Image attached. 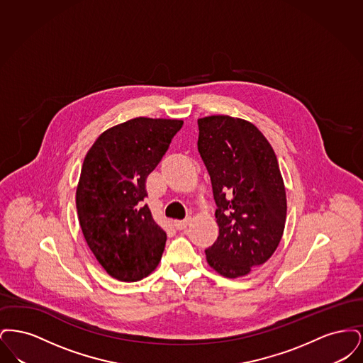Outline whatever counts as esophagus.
<instances>
[{
  "label": "esophagus",
  "mask_w": 363,
  "mask_h": 363,
  "mask_svg": "<svg viewBox=\"0 0 363 363\" xmlns=\"http://www.w3.org/2000/svg\"><path fill=\"white\" fill-rule=\"evenodd\" d=\"M190 223V218H186L184 220H174V225L177 230H185Z\"/></svg>",
  "instance_id": "esophagus-1"
}]
</instances>
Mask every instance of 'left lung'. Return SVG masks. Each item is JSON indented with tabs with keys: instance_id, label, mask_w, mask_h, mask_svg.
Listing matches in <instances>:
<instances>
[{
	"instance_id": "1",
	"label": "left lung",
	"mask_w": 363,
	"mask_h": 363,
	"mask_svg": "<svg viewBox=\"0 0 363 363\" xmlns=\"http://www.w3.org/2000/svg\"><path fill=\"white\" fill-rule=\"evenodd\" d=\"M197 123L219 225L206 250L208 264L222 277H245L275 253L284 231L287 201L277 155L249 121L211 116Z\"/></svg>"
}]
</instances>
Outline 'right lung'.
I'll use <instances>...</instances> for the list:
<instances>
[{
  "instance_id": "obj_1",
  "label": "right lung",
  "mask_w": 363,
  "mask_h": 363,
  "mask_svg": "<svg viewBox=\"0 0 363 363\" xmlns=\"http://www.w3.org/2000/svg\"><path fill=\"white\" fill-rule=\"evenodd\" d=\"M182 125L129 120L104 132L84 157L76 190L79 222L91 252L117 280H141L162 259L167 235L143 203L145 181Z\"/></svg>"
}]
</instances>
